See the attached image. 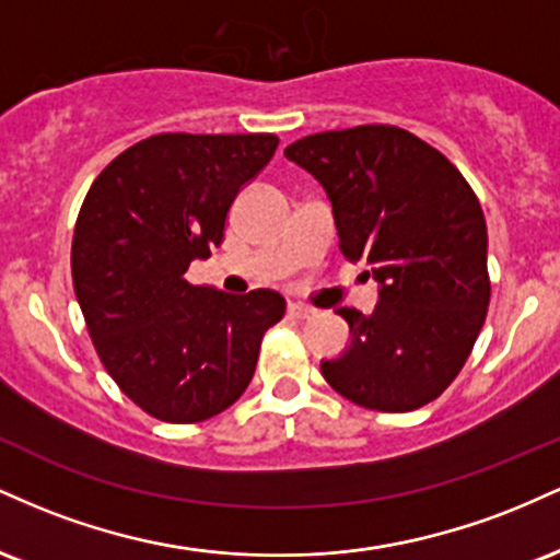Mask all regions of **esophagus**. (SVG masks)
<instances>
[{
    "mask_svg": "<svg viewBox=\"0 0 560 560\" xmlns=\"http://www.w3.org/2000/svg\"><path fill=\"white\" fill-rule=\"evenodd\" d=\"M289 313L298 318H313L318 311L313 305H305V302H289Z\"/></svg>",
    "mask_w": 560,
    "mask_h": 560,
    "instance_id": "1",
    "label": "esophagus"
}]
</instances>
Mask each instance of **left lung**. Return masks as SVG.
Returning <instances> with one entry per match:
<instances>
[{
	"label": "left lung",
	"instance_id": "1",
	"mask_svg": "<svg viewBox=\"0 0 560 560\" xmlns=\"http://www.w3.org/2000/svg\"><path fill=\"white\" fill-rule=\"evenodd\" d=\"M331 199L339 249L365 260L374 313L339 307L350 347L320 374L350 402L405 413L436 400L471 355L487 307V223L440 150L397 126L302 137L284 150Z\"/></svg>",
	"mask_w": 560,
	"mask_h": 560
}]
</instances>
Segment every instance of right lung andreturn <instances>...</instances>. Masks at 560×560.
I'll use <instances>...</instances> for the list:
<instances>
[{"mask_svg": "<svg viewBox=\"0 0 560 560\" xmlns=\"http://www.w3.org/2000/svg\"><path fill=\"white\" fill-rule=\"evenodd\" d=\"M276 147L273 133H158L120 152L83 199L75 300L107 374L160 421L197 423L240 400L262 334L284 318L273 289L226 294L186 281Z\"/></svg>", "mask_w": 560, "mask_h": 560, "instance_id": "obj_1", "label": "right lung"}]
</instances>
